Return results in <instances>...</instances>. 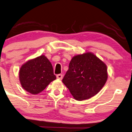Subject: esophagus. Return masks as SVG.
Listing matches in <instances>:
<instances>
[{"label": "esophagus", "instance_id": "obj_1", "mask_svg": "<svg viewBox=\"0 0 132 132\" xmlns=\"http://www.w3.org/2000/svg\"><path fill=\"white\" fill-rule=\"evenodd\" d=\"M56 78L58 79H60V80H61L62 79H63V75L61 74H58V75H56Z\"/></svg>", "mask_w": 132, "mask_h": 132}]
</instances>
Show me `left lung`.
Returning <instances> with one entry per match:
<instances>
[{"instance_id":"obj_1","label":"left lung","mask_w":132,"mask_h":132,"mask_svg":"<svg viewBox=\"0 0 132 132\" xmlns=\"http://www.w3.org/2000/svg\"><path fill=\"white\" fill-rule=\"evenodd\" d=\"M107 79L105 63L93 53L87 52L73 57L62 81L73 97L82 101L97 94Z\"/></svg>"}]
</instances>
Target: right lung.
Wrapping results in <instances>:
<instances>
[{"label":"right lung","instance_id":"obj_1","mask_svg":"<svg viewBox=\"0 0 132 132\" xmlns=\"http://www.w3.org/2000/svg\"><path fill=\"white\" fill-rule=\"evenodd\" d=\"M19 78L24 89L36 95L42 92L51 82L55 80L56 76L48 58L41 55L22 65Z\"/></svg>","mask_w":132,"mask_h":132}]
</instances>
